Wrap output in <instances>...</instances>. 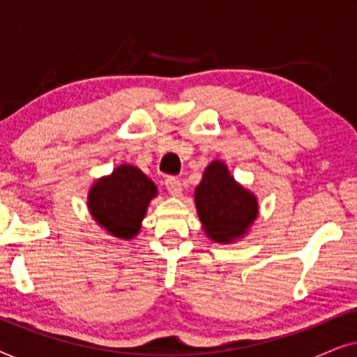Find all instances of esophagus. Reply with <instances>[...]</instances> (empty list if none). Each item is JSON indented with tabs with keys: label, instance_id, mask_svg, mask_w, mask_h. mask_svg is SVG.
I'll use <instances>...</instances> for the list:
<instances>
[{
	"label": "esophagus",
	"instance_id": "1",
	"mask_svg": "<svg viewBox=\"0 0 357 357\" xmlns=\"http://www.w3.org/2000/svg\"><path fill=\"white\" fill-rule=\"evenodd\" d=\"M164 183H165V188H167V192L170 195H174V197H178V195L182 193V183H180V180L177 177H167Z\"/></svg>",
	"mask_w": 357,
	"mask_h": 357
}]
</instances>
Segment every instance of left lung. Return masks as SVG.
Returning <instances> with one entry per match:
<instances>
[{"label": "left lung", "mask_w": 357, "mask_h": 357, "mask_svg": "<svg viewBox=\"0 0 357 357\" xmlns=\"http://www.w3.org/2000/svg\"><path fill=\"white\" fill-rule=\"evenodd\" d=\"M195 199L204 232L219 243H229L245 234L258 214L257 198L243 190L218 160L204 170Z\"/></svg>", "instance_id": "obj_1"}]
</instances>
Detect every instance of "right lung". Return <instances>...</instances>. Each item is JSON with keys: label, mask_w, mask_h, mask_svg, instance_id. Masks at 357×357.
I'll return each instance as SVG.
<instances>
[{"label": "right lung", "mask_w": 357, "mask_h": 357, "mask_svg": "<svg viewBox=\"0 0 357 357\" xmlns=\"http://www.w3.org/2000/svg\"><path fill=\"white\" fill-rule=\"evenodd\" d=\"M155 185L133 165H120L110 177L97 180L89 193L92 216L112 236L131 238L138 234Z\"/></svg>", "instance_id": "1"}]
</instances>
